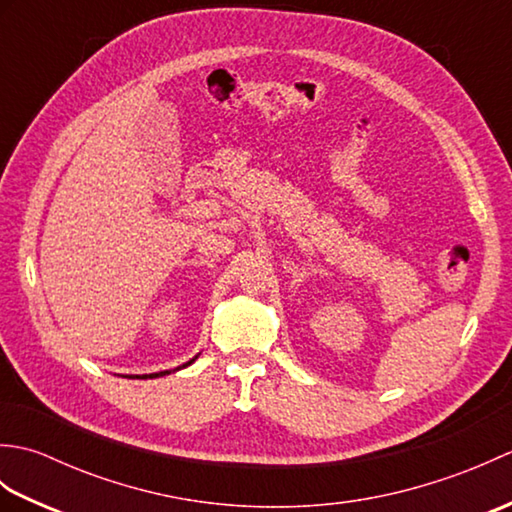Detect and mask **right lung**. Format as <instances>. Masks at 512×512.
I'll return each instance as SVG.
<instances>
[{"label":"right lung","mask_w":512,"mask_h":512,"mask_svg":"<svg viewBox=\"0 0 512 512\" xmlns=\"http://www.w3.org/2000/svg\"><path fill=\"white\" fill-rule=\"evenodd\" d=\"M195 358H198V356H195ZM195 358H191V361H187V363L180 365V367H176V369H165V372H156V374H143V376H134V378H160V376H167V374H171V372H178V369L189 367V365L195 361ZM129 378H132V376H129Z\"/></svg>","instance_id":"add662e5"}]
</instances>
